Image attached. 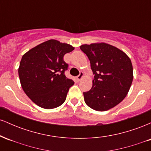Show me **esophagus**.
<instances>
[{
  "mask_svg": "<svg viewBox=\"0 0 151 151\" xmlns=\"http://www.w3.org/2000/svg\"><path fill=\"white\" fill-rule=\"evenodd\" d=\"M82 77H83V72H80V74H79V75H78L77 77V80L78 81H80L81 79H82Z\"/></svg>",
  "mask_w": 151,
  "mask_h": 151,
  "instance_id": "esophagus-1",
  "label": "esophagus"
}]
</instances>
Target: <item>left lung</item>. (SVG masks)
Returning <instances> with one entry per match:
<instances>
[{
  "label": "left lung",
  "instance_id": "8db88e82",
  "mask_svg": "<svg viewBox=\"0 0 151 151\" xmlns=\"http://www.w3.org/2000/svg\"><path fill=\"white\" fill-rule=\"evenodd\" d=\"M94 74L89 91L83 92L88 106L104 111L119 104L129 92L133 81L131 60L123 51L106 43L83 45Z\"/></svg>",
  "mask_w": 151,
  "mask_h": 151
}]
</instances>
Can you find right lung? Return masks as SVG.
Returning a JSON list of instances; mask_svg holds the SVG:
<instances>
[{"label": "right lung", "instance_id": "1", "mask_svg": "<svg viewBox=\"0 0 151 151\" xmlns=\"http://www.w3.org/2000/svg\"><path fill=\"white\" fill-rule=\"evenodd\" d=\"M74 49L70 45L50 40L22 56L18 69L20 84L26 95L37 106L51 109L65 102L74 82L65 76L69 65L64 56Z\"/></svg>", "mask_w": 151, "mask_h": 151}]
</instances>
